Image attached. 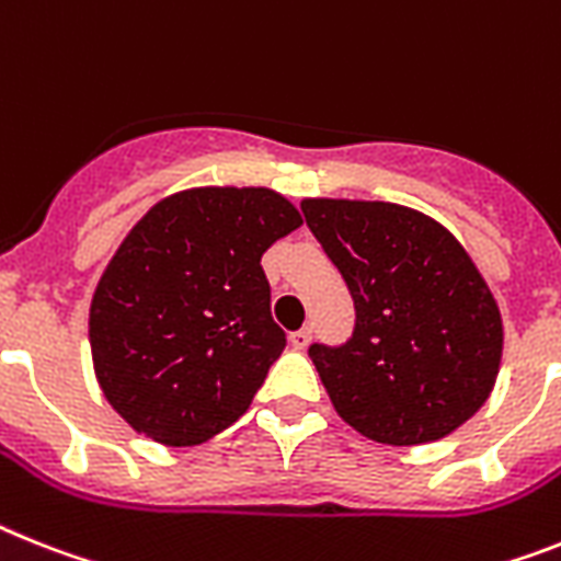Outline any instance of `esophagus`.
Returning <instances> with one entry per match:
<instances>
[{
    "label": "esophagus",
    "instance_id": "obj_1",
    "mask_svg": "<svg viewBox=\"0 0 561 561\" xmlns=\"http://www.w3.org/2000/svg\"><path fill=\"white\" fill-rule=\"evenodd\" d=\"M308 345H310V328L290 333V347H294V351H305Z\"/></svg>",
    "mask_w": 561,
    "mask_h": 561
}]
</instances>
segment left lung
<instances>
[{
	"label": "left lung",
	"instance_id": "left-lung-1",
	"mask_svg": "<svg viewBox=\"0 0 561 561\" xmlns=\"http://www.w3.org/2000/svg\"><path fill=\"white\" fill-rule=\"evenodd\" d=\"M313 237L356 308L345 345H310L333 408L382 445L445 439L488 402L502 313L445 225L393 202L305 199Z\"/></svg>",
	"mask_w": 561,
	"mask_h": 561
}]
</instances>
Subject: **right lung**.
<instances>
[{"mask_svg":"<svg viewBox=\"0 0 561 561\" xmlns=\"http://www.w3.org/2000/svg\"><path fill=\"white\" fill-rule=\"evenodd\" d=\"M299 225L271 187H191L122 239L88 336L99 388L136 433L187 448L251 408L285 351L262 253Z\"/></svg>","mask_w":561,"mask_h":561,"instance_id":"obj_1","label":"right lung"}]
</instances>
